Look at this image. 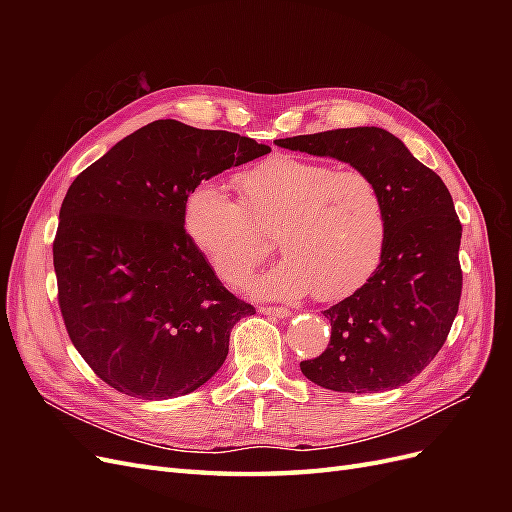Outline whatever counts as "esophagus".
Returning a JSON list of instances; mask_svg holds the SVG:
<instances>
[{
    "label": "esophagus",
    "instance_id": "esophagus-1",
    "mask_svg": "<svg viewBox=\"0 0 512 512\" xmlns=\"http://www.w3.org/2000/svg\"><path fill=\"white\" fill-rule=\"evenodd\" d=\"M260 312L267 314V316H273V318H288L290 316V309L288 307H271V305H267V307H260Z\"/></svg>",
    "mask_w": 512,
    "mask_h": 512
}]
</instances>
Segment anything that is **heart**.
Segmentation results:
<instances>
[{"mask_svg":"<svg viewBox=\"0 0 512 512\" xmlns=\"http://www.w3.org/2000/svg\"><path fill=\"white\" fill-rule=\"evenodd\" d=\"M243 203L215 179L185 196V232L224 282L239 286L271 252L286 258L247 288L258 297L299 299L314 290L337 301L376 273L386 243L378 183L363 170L280 153L237 177Z\"/></svg>","mask_w":512,"mask_h":512,"instance_id":"1","label":"heart"}]
</instances>
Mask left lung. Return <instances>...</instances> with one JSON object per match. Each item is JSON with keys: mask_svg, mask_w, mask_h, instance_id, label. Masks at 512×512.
I'll return each instance as SVG.
<instances>
[{"mask_svg": "<svg viewBox=\"0 0 512 512\" xmlns=\"http://www.w3.org/2000/svg\"><path fill=\"white\" fill-rule=\"evenodd\" d=\"M333 158L378 183L386 243L376 273L324 309L331 342L303 361L307 380L337 393H378L408 384L433 361L453 327L461 297V224L451 192L382 128H344L275 141Z\"/></svg>", "mask_w": 512, "mask_h": 512, "instance_id": "left-lung-1", "label": "left lung"}]
</instances>
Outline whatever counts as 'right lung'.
<instances>
[{"instance_id":"1","label":"right lung","mask_w":512,"mask_h":512,"mask_svg":"<svg viewBox=\"0 0 512 512\" xmlns=\"http://www.w3.org/2000/svg\"><path fill=\"white\" fill-rule=\"evenodd\" d=\"M271 147L158 119L76 177L59 209L53 265L74 348L108 386L138 399L196 391L256 309L230 294L185 232L198 181Z\"/></svg>"}]
</instances>
